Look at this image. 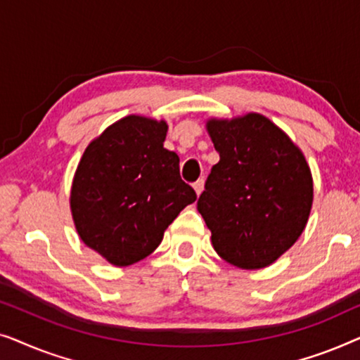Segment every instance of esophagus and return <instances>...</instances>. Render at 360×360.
<instances>
[{"label": "esophagus", "mask_w": 360, "mask_h": 360, "mask_svg": "<svg viewBox=\"0 0 360 360\" xmlns=\"http://www.w3.org/2000/svg\"><path fill=\"white\" fill-rule=\"evenodd\" d=\"M193 188L196 191V195H201V191H203V188H205V180L203 179L196 180L193 184Z\"/></svg>", "instance_id": "esophagus-1"}]
</instances>
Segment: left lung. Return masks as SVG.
Returning <instances> with one entry per match:
<instances>
[{
    "instance_id": "1",
    "label": "left lung",
    "mask_w": 360,
    "mask_h": 360,
    "mask_svg": "<svg viewBox=\"0 0 360 360\" xmlns=\"http://www.w3.org/2000/svg\"><path fill=\"white\" fill-rule=\"evenodd\" d=\"M219 162L198 211L221 259L239 269L274 264L308 223L313 179L303 152L269 117L249 112L206 122Z\"/></svg>"
}]
</instances>
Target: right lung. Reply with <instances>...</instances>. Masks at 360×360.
<instances>
[{
	"mask_svg": "<svg viewBox=\"0 0 360 360\" xmlns=\"http://www.w3.org/2000/svg\"><path fill=\"white\" fill-rule=\"evenodd\" d=\"M165 121L126 116L90 142L77 167L70 210L88 248L116 267L154 252L181 210L196 200L167 150Z\"/></svg>",
	"mask_w": 360,
	"mask_h": 360,
	"instance_id": "right-lung-1",
	"label": "right lung"
}]
</instances>
